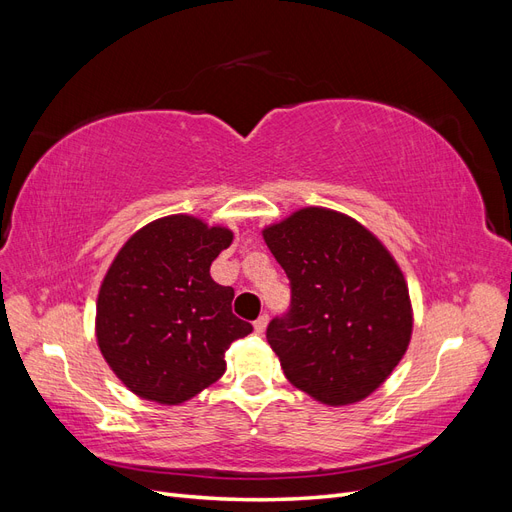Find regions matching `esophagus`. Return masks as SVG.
Returning <instances> with one entry per match:
<instances>
[{"instance_id": "34e87169", "label": "esophagus", "mask_w": 512, "mask_h": 512, "mask_svg": "<svg viewBox=\"0 0 512 512\" xmlns=\"http://www.w3.org/2000/svg\"><path fill=\"white\" fill-rule=\"evenodd\" d=\"M267 324H269V316H267V314H262V316L254 322V331H256V333H265Z\"/></svg>"}]
</instances>
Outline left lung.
<instances>
[{"instance_id": "1", "label": "left lung", "mask_w": 512, "mask_h": 512, "mask_svg": "<svg viewBox=\"0 0 512 512\" xmlns=\"http://www.w3.org/2000/svg\"><path fill=\"white\" fill-rule=\"evenodd\" d=\"M290 282L267 327L286 378L329 406L374 393L404 356L412 312L404 275L367 228L307 207L262 230Z\"/></svg>"}]
</instances>
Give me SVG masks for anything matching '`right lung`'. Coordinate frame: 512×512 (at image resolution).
Returning a JSON list of instances; mask_svg holds the SVG:
<instances>
[{"label":"right lung","instance_id":"right-lung-1","mask_svg":"<svg viewBox=\"0 0 512 512\" xmlns=\"http://www.w3.org/2000/svg\"><path fill=\"white\" fill-rule=\"evenodd\" d=\"M230 243L226 228L170 215L138 230L113 260L98 294V346L138 397L192 399L222 378L230 344L252 333L232 314L235 290L209 273Z\"/></svg>","mask_w":512,"mask_h":512}]
</instances>
